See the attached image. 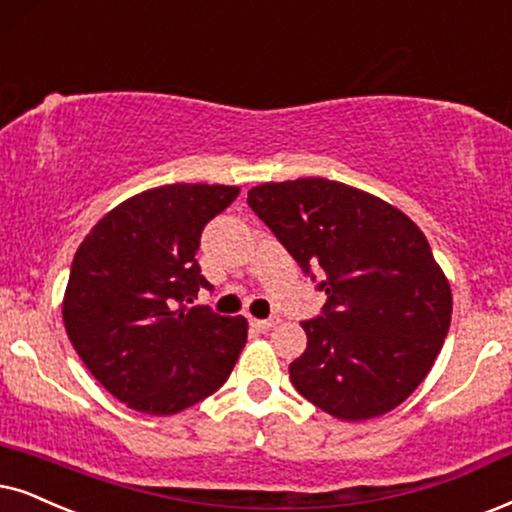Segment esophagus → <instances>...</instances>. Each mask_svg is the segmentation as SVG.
Instances as JSON below:
<instances>
[{"mask_svg": "<svg viewBox=\"0 0 512 512\" xmlns=\"http://www.w3.org/2000/svg\"><path fill=\"white\" fill-rule=\"evenodd\" d=\"M278 323V316H269V319H250V326L255 328V331H269V328H274Z\"/></svg>", "mask_w": 512, "mask_h": 512, "instance_id": "obj_1", "label": "esophagus"}]
</instances>
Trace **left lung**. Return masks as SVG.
Here are the masks:
<instances>
[{"label":"left lung","mask_w":512,"mask_h":512,"mask_svg":"<svg viewBox=\"0 0 512 512\" xmlns=\"http://www.w3.org/2000/svg\"><path fill=\"white\" fill-rule=\"evenodd\" d=\"M248 205L326 304L302 321L290 364L304 399L340 420L399 406L435 364L451 323V288L428 238L404 212L340 181L304 177L248 191Z\"/></svg>","instance_id":"obj_1"}]
</instances>
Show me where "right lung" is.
<instances>
[{"instance_id": "1", "label": "right lung", "mask_w": 512, "mask_h": 512, "mask_svg": "<svg viewBox=\"0 0 512 512\" xmlns=\"http://www.w3.org/2000/svg\"><path fill=\"white\" fill-rule=\"evenodd\" d=\"M238 186L167 184L132 196L89 231L75 252L63 323L99 383L148 416H172L210 397L248 340L243 316L191 307L205 224Z\"/></svg>"}]
</instances>
